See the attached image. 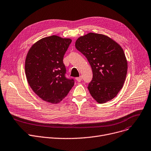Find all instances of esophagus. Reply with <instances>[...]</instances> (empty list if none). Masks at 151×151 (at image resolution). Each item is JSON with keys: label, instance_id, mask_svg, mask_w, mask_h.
I'll list each match as a JSON object with an SVG mask.
<instances>
[{"label": "esophagus", "instance_id": "obj_1", "mask_svg": "<svg viewBox=\"0 0 151 151\" xmlns=\"http://www.w3.org/2000/svg\"><path fill=\"white\" fill-rule=\"evenodd\" d=\"M76 81H77L78 82H79V83H80V82H81V80H82V76H80L79 77L76 78Z\"/></svg>", "mask_w": 151, "mask_h": 151}]
</instances>
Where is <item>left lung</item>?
Wrapping results in <instances>:
<instances>
[{
	"label": "left lung",
	"instance_id": "left-lung-1",
	"mask_svg": "<svg viewBox=\"0 0 151 151\" xmlns=\"http://www.w3.org/2000/svg\"><path fill=\"white\" fill-rule=\"evenodd\" d=\"M75 47L92 68L93 79L87 87L91 96L99 104L113 99L127 74V61L121 46L106 35L90 32L78 38Z\"/></svg>",
	"mask_w": 151,
	"mask_h": 151
}]
</instances>
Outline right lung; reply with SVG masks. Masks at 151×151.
<instances>
[{"label":"right lung","mask_w":151,"mask_h":151,"mask_svg":"<svg viewBox=\"0 0 151 151\" xmlns=\"http://www.w3.org/2000/svg\"><path fill=\"white\" fill-rule=\"evenodd\" d=\"M72 42L57 35L43 38L29 49L25 61V73L34 92L43 100L57 104L70 91L73 79L65 76L64 55Z\"/></svg>","instance_id":"add662e5"}]
</instances>
